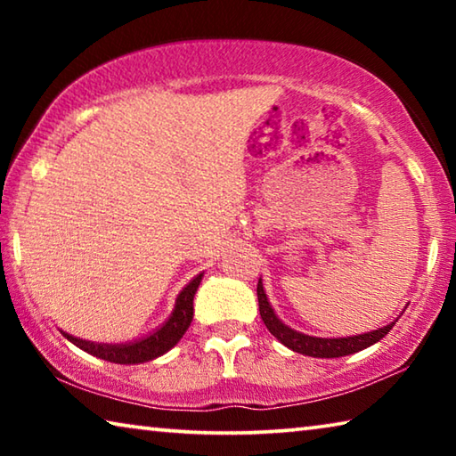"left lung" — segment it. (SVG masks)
Segmentation results:
<instances>
[{
    "instance_id": "obj_1",
    "label": "left lung",
    "mask_w": 456,
    "mask_h": 456,
    "mask_svg": "<svg viewBox=\"0 0 456 456\" xmlns=\"http://www.w3.org/2000/svg\"><path fill=\"white\" fill-rule=\"evenodd\" d=\"M257 299H259L261 320H264L267 330L272 331V334L280 339L283 346H288L289 350L297 354H305V356H314V358H339V356H348V354H356L360 350L368 348V346L380 342V339L392 330V326L398 322V320L390 322L388 326L368 331V334H358V336H348V338H315V336H305L302 331L291 330L289 326H285L280 318H277L273 307L267 302V296L261 280L257 283Z\"/></svg>"
}]
</instances>
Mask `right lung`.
Segmentation results:
<instances>
[{
    "instance_id": "add662e5",
    "label": "right lung",
    "mask_w": 456,
    "mask_h": 456,
    "mask_svg": "<svg viewBox=\"0 0 456 456\" xmlns=\"http://www.w3.org/2000/svg\"><path fill=\"white\" fill-rule=\"evenodd\" d=\"M200 280H203V273L192 277V280L184 285L183 291L176 296L171 318H168L157 331H152V334H149L146 338L134 339V342H126V344H96V342H88V339L74 338L70 334H66V331L64 336L70 339L74 346H78L80 350L88 352L96 358H102L106 362H114V364H142V362L163 356L165 352H168L173 346H176V342H179V339L184 336V331H187L191 326L192 297H195Z\"/></svg>"
}]
</instances>
